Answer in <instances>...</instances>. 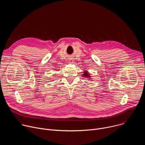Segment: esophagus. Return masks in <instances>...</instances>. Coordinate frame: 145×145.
<instances>
[{"mask_svg": "<svg viewBox=\"0 0 145 145\" xmlns=\"http://www.w3.org/2000/svg\"><path fill=\"white\" fill-rule=\"evenodd\" d=\"M72 59H70V61H72Z\"/></svg>", "mask_w": 145, "mask_h": 145, "instance_id": "esophagus-1", "label": "esophagus"}]
</instances>
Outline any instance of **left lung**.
Wrapping results in <instances>:
<instances>
[{
    "label": "left lung",
    "mask_w": 145,
    "mask_h": 145,
    "mask_svg": "<svg viewBox=\"0 0 145 145\" xmlns=\"http://www.w3.org/2000/svg\"><path fill=\"white\" fill-rule=\"evenodd\" d=\"M84 74L85 75V76H88V77H89V75H88V73H87V72H86L85 74Z\"/></svg>",
    "instance_id": "obj_1"
}]
</instances>
